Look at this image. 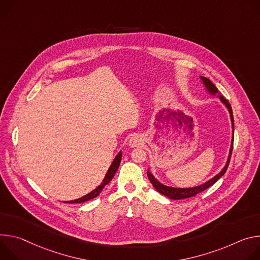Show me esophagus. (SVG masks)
<instances>
[{"label":"esophagus","mask_w":260,"mask_h":260,"mask_svg":"<svg viewBox=\"0 0 260 260\" xmlns=\"http://www.w3.org/2000/svg\"><path fill=\"white\" fill-rule=\"evenodd\" d=\"M142 142H143V140H142V138H141L140 136L134 135V136H132V137L129 139V146H130L131 148H136V147L141 146Z\"/></svg>","instance_id":"1"}]
</instances>
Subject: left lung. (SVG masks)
Wrapping results in <instances>:
<instances>
[{"mask_svg": "<svg viewBox=\"0 0 260 260\" xmlns=\"http://www.w3.org/2000/svg\"><path fill=\"white\" fill-rule=\"evenodd\" d=\"M201 81L205 84L206 90L209 92V94L211 95H216L218 93V89L215 86V84L207 77L200 76ZM220 101L226 106V108L229 111L230 114V120H232V125H233V140H232V146H230V150H229V155H228V159L226 161L225 166L223 167V169L219 172L218 175H216L214 178H212L211 180H209L208 182H206L203 185H199L196 187H192V188H175V187H169L166 185H163L162 183H160L157 179L154 178V176L151 174L150 170H148V178L151 181V183L153 184V186L155 187V189L161 193L164 196H167L170 199H184V198H189L192 196H195L196 194L205 191L206 189L210 188L212 185H214L224 174L225 171L227 170V167L229 165V161H230V157H232V153H233V146H234V133H235V124H234V115H233V109L232 106H230L229 102L223 97L220 96L219 97Z\"/></svg>", "mask_w": 260, "mask_h": 260, "instance_id": "obj_1", "label": "left lung"}]
</instances>
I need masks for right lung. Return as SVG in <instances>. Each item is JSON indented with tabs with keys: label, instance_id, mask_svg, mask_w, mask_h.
<instances>
[{
	"label": "right lung",
	"instance_id": "1",
	"mask_svg": "<svg viewBox=\"0 0 260 260\" xmlns=\"http://www.w3.org/2000/svg\"><path fill=\"white\" fill-rule=\"evenodd\" d=\"M121 160H122V152L120 151V152L118 153V155L115 156L114 160L112 161L110 167L108 168V170H107V172H106V175H105V177H104L102 183H101L96 189H94V190L91 191L90 193H88L86 195H84V196H82V197H80V198H78V199H74V200H70V201H65V203H68V204H80V203H84V201H88V200H91V199L97 197V196L101 193V191L103 190V188H104V187L111 181V179L113 178L114 174H115V172H117V170H118V168H119V166H120Z\"/></svg>",
	"mask_w": 260,
	"mask_h": 260
}]
</instances>
